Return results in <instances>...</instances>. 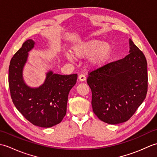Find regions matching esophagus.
<instances>
[{
    "label": "esophagus",
    "instance_id": "esophagus-1",
    "mask_svg": "<svg viewBox=\"0 0 157 157\" xmlns=\"http://www.w3.org/2000/svg\"><path fill=\"white\" fill-rule=\"evenodd\" d=\"M78 79H79V81H81V82H84V81H86V76H85L84 75L80 74V75H79L78 76Z\"/></svg>",
    "mask_w": 157,
    "mask_h": 157
}]
</instances>
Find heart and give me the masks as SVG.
<instances>
[{"instance_id":"b5f03b06","label":"heart","mask_w":157,"mask_h":157,"mask_svg":"<svg viewBox=\"0 0 157 157\" xmlns=\"http://www.w3.org/2000/svg\"><path fill=\"white\" fill-rule=\"evenodd\" d=\"M113 52V46L107 42L91 39L83 41L72 47L73 54L78 58L88 57V65L92 68H99L105 65ZM66 57L73 61V56L67 54Z\"/></svg>"}]
</instances>
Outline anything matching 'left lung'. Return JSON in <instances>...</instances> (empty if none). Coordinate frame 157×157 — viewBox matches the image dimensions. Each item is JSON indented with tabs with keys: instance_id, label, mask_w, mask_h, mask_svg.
<instances>
[{
	"instance_id": "left-lung-1",
	"label": "left lung",
	"mask_w": 157,
	"mask_h": 157,
	"mask_svg": "<svg viewBox=\"0 0 157 157\" xmlns=\"http://www.w3.org/2000/svg\"><path fill=\"white\" fill-rule=\"evenodd\" d=\"M129 41V55L90 72L87 79L93 111L109 124L129 120L147 93V61L132 40Z\"/></svg>"
}]
</instances>
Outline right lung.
<instances>
[{
    "mask_svg": "<svg viewBox=\"0 0 157 157\" xmlns=\"http://www.w3.org/2000/svg\"><path fill=\"white\" fill-rule=\"evenodd\" d=\"M34 44V40H28L12 57L9 68L10 92L13 104L28 121L41 128H51L65 116L69 93L78 75H63L49 71L44 84L29 87L23 79V69Z\"/></svg>",
    "mask_w": 157,
    "mask_h": 157,
    "instance_id": "right-lung-1",
    "label": "right lung"
}]
</instances>
